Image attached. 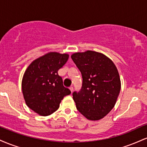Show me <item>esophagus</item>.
I'll return each mask as SVG.
<instances>
[{"mask_svg": "<svg viewBox=\"0 0 147 147\" xmlns=\"http://www.w3.org/2000/svg\"><path fill=\"white\" fill-rule=\"evenodd\" d=\"M70 91H71V92H73V87H72V86L70 87Z\"/></svg>", "mask_w": 147, "mask_h": 147, "instance_id": "esophagus-1", "label": "esophagus"}]
</instances>
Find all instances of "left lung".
<instances>
[{
	"mask_svg": "<svg viewBox=\"0 0 147 147\" xmlns=\"http://www.w3.org/2000/svg\"><path fill=\"white\" fill-rule=\"evenodd\" d=\"M72 59L83 78L82 90L72 94L77 110L89 120L104 118L113 109L121 89L117 68L101 52H75Z\"/></svg>",
	"mask_w": 147,
	"mask_h": 147,
	"instance_id": "1",
	"label": "left lung"
}]
</instances>
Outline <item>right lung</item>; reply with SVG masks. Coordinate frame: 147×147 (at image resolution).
<instances>
[{
    "instance_id": "obj_1",
    "label": "right lung",
    "mask_w": 147,
    "mask_h": 147,
    "mask_svg": "<svg viewBox=\"0 0 147 147\" xmlns=\"http://www.w3.org/2000/svg\"><path fill=\"white\" fill-rule=\"evenodd\" d=\"M68 58V54L49 52L34 60L25 70L21 83L23 97L26 105L39 115L53 113L63 97L71 93L58 75Z\"/></svg>"
}]
</instances>
